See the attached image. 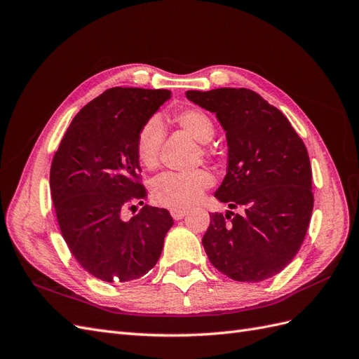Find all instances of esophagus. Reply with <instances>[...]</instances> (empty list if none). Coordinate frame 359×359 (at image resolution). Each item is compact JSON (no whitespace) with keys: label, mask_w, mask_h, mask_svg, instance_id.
I'll return each mask as SVG.
<instances>
[{"label":"esophagus","mask_w":359,"mask_h":359,"mask_svg":"<svg viewBox=\"0 0 359 359\" xmlns=\"http://www.w3.org/2000/svg\"><path fill=\"white\" fill-rule=\"evenodd\" d=\"M187 214H189V211L187 210H182V208H173V210H170V215L175 220H181L182 217H186Z\"/></svg>","instance_id":"esophagus-1"}]
</instances>
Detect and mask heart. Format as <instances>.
Returning <instances> with one entry per match:
<instances>
[{
  "label": "heart",
  "mask_w": 359,
  "mask_h": 359,
  "mask_svg": "<svg viewBox=\"0 0 359 359\" xmlns=\"http://www.w3.org/2000/svg\"><path fill=\"white\" fill-rule=\"evenodd\" d=\"M173 121L194 140L203 144L201 153L211 158L212 149L208 145L215 135L212 118L199 107H184L173 115ZM163 124L157 116H151L140 126L136 135L135 153L140 165L153 170L158 166L160 151L163 145ZM212 184V177L208 170L194 169L190 172H166L157 177L153 182V198L161 206H190L198 202L202 193Z\"/></svg>",
  "instance_id": "heart-1"
}]
</instances>
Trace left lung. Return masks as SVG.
Returning <instances> with one entry per match:
<instances>
[{"label": "left lung", "instance_id": "1", "mask_svg": "<svg viewBox=\"0 0 359 359\" xmlns=\"http://www.w3.org/2000/svg\"><path fill=\"white\" fill-rule=\"evenodd\" d=\"M186 97L217 115L229 147L215 198L231 211L210 214L202 238L210 262L247 283L278 274L299 252L311 219L306 145L283 112L252 90L187 91Z\"/></svg>", "mask_w": 359, "mask_h": 359}]
</instances>
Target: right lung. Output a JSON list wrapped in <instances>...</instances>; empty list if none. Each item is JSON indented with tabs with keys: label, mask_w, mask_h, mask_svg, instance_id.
Segmentation results:
<instances>
[{
	"label": "right lung",
	"mask_w": 359,
	"mask_h": 359,
	"mask_svg": "<svg viewBox=\"0 0 359 359\" xmlns=\"http://www.w3.org/2000/svg\"><path fill=\"white\" fill-rule=\"evenodd\" d=\"M170 97L169 90L109 88L73 118L50 165V193L64 241L79 265L109 283L153 268L173 220L144 205L148 193L135 153L136 135Z\"/></svg>",
	"instance_id": "right-lung-1"
}]
</instances>
